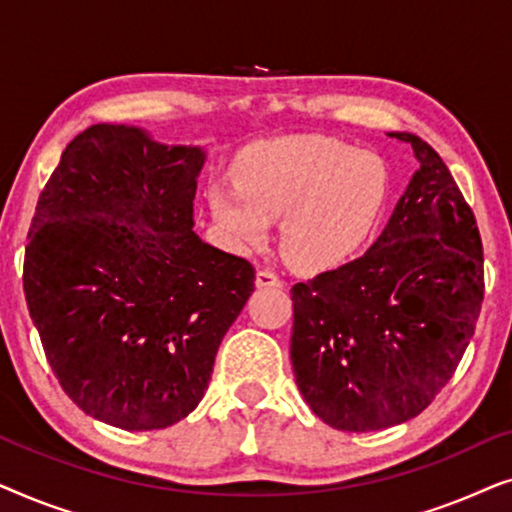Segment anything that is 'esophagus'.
<instances>
[{"instance_id":"1","label":"esophagus","mask_w":512,"mask_h":512,"mask_svg":"<svg viewBox=\"0 0 512 512\" xmlns=\"http://www.w3.org/2000/svg\"><path fill=\"white\" fill-rule=\"evenodd\" d=\"M256 286L258 289H268V286H275V289H279V286H282V279H279L272 270H258Z\"/></svg>"}]
</instances>
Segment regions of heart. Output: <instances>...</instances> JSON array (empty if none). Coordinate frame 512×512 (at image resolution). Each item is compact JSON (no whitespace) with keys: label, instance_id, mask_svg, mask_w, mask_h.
<instances>
[{"label":"heart","instance_id":"1","mask_svg":"<svg viewBox=\"0 0 512 512\" xmlns=\"http://www.w3.org/2000/svg\"><path fill=\"white\" fill-rule=\"evenodd\" d=\"M235 179L242 193L216 186L209 195L230 240L258 247L268 240L270 219H284L286 256L307 270L352 258L373 233L389 191L382 158L319 135L251 146Z\"/></svg>","mask_w":512,"mask_h":512}]
</instances>
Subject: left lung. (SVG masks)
Here are the masks:
<instances>
[{"label": "left lung", "instance_id": "1", "mask_svg": "<svg viewBox=\"0 0 512 512\" xmlns=\"http://www.w3.org/2000/svg\"><path fill=\"white\" fill-rule=\"evenodd\" d=\"M422 167L366 254L293 284L291 361L314 415L338 431L417 417L452 380L485 296L473 209L443 158L410 132Z\"/></svg>", "mask_w": 512, "mask_h": 512}]
</instances>
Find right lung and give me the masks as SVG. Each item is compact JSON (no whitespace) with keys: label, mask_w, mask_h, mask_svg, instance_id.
I'll use <instances>...</instances> for the list:
<instances>
[{"label":"right lung","mask_w":512,"mask_h":512,"mask_svg":"<svg viewBox=\"0 0 512 512\" xmlns=\"http://www.w3.org/2000/svg\"><path fill=\"white\" fill-rule=\"evenodd\" d=\"M205 153L137 128L90 125L39 195L23 286L65 394L125 431L193 412L254 291L247 258L193 233Z\"/></svg>","instance_id":"add662e5"}]
</instances>
